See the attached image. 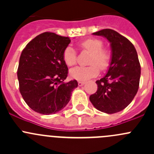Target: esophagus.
Masks as SVG:
<instances>
[{"label":"esophagus","mask_w":154,"mask_h":154,"mask_svg":"<svg viewBox=\"0 0 154 154\" xmlns=\"http://www.w3.org/2000/svg\"><path fill=\"white\" fill-rule=\"evenodd\" d=\"M85 84V82L83 81H78V85L79 86H82Z\"/></svg>","instance_id":"1"}]
</instances>
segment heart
<instances>
[{"label": "heart", "mask_w": 154, "mask_h": 154, "mask_svg": "<svg viewBox=\"0 0 154 154\" xmlns=\"http://www.w3.org/2000/svg\"><path fill=\"white\" fill-rule=\"evenodd\" d=\"M83 50L91 53L88 66H77L70 70V76L78 80H86L98 74L99 68L106 70L111 63V53L108 49L102 48L103 42L98 38H88L79 43ZM63 60L68 66H73L77 63V53L71 46H68L63 52Z\"/></svg>", "instance_id": "obj_1"}]
</instances>
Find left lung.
<instances>
[{"label": "left lung", "instance_id": "left-lung-1", "mask_svg": "<svg viewBox=\"0 0 154 154\" xmlns=\"http://www.w3.org/2000/svg\"><path fill=\"white\" fill-rule=\"evenodd\" d=\"M92 34L109 42L112 58L107 74L96 81L97 90L89 100L99 111L119 112L131 103L139 89L141 66L137 52L127 38L113 29H103Z\"/></svg>", "mask_w": 154, "mask_h": 154}]
</instances>
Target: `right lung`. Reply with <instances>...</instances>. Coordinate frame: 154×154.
<instances>
[{"label": "right lung", "instance_id": "add662e5", "mask_svg": "<svg viewBox=\"0 0 154 154\" xmlns=\"http://www.w3.org/2000/svg\"><path fill=\"white\" fill-rule=\"evenodd\" d=\"M71 39L45 32L31 40L22 51L18 64L19 91L33 111L55 114L63 109L78 86L77 80L65 82L68 67L63 52Z\"/></svg>", "mask_w": 154, "mask_h": 154}]
</instances>
